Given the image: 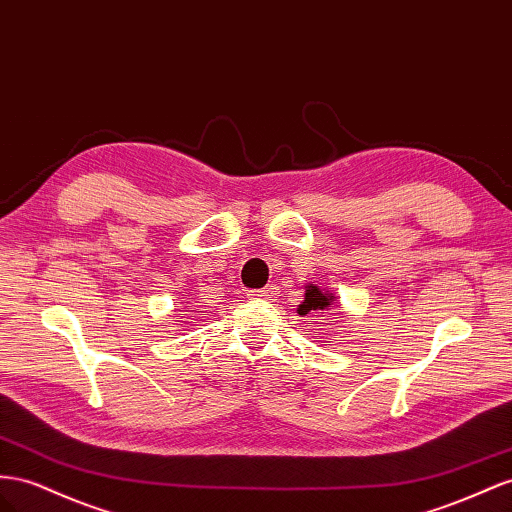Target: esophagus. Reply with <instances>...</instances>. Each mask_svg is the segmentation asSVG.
<instances>
[{
	"instance_id": "1",
	"label": "esophagus",
	"mask_w": 512,
	"mask_h": 512,
	"mask_svg": "<svg viewBox=\"0 0 512 512\" xmlns=\"http://www.w3.org/2000/svg\"><path fill=\"white\" fill-rule=\"evenodd\" d=\"M275 295H278V286H275V284H269V286H265L262 290H256V293H252V297L258 299V301H269Z\"/></svg>"
}]
</instances>
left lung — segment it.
<instances>
[{
    "mask_svg": "<svg viewBox=\"0 0 512 512\" xmlns=\"http://www.w3.org/2000/svg\"><path fill=\"white\" fill-rule=\"evenodd\" d=\"M331 306V295L323 293L316 286H308L306 288V299L299 306L301 314H308L310 310H327Z\"/></svg>",
    "mask_w": 512,
    "mask_h": 512,
    "instance_id": "obj_1",
    "label": "left lung"
}]
</instances>
